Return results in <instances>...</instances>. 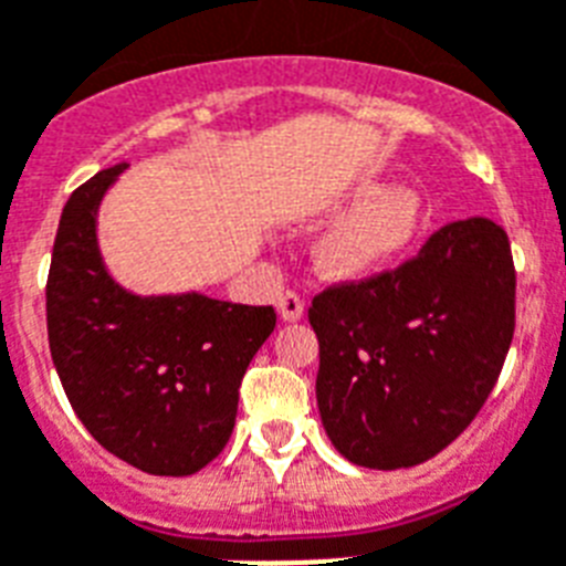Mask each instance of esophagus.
<instances>
[{
	"instance_id": "obj_1",
	"label": "esophagus",
	"mask_w": 566,
	"mask_h": 566,
	"mask_svg": "<svg viewBox=\"0 0 566 566\" xmlns=\"http://www.w3.org/2000/svg\"><path fill=\"white\" fill-rule=\"evenodd\" d=\"M277 312L283 321H301L303 317V297L297 292H283L277 297Z\"/></svg>"
}]
</instances>
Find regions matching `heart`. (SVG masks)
I'll return each mask as SVG.
<instances>
[{
  "label": "heart",
  "mask_w": 566,
  "mask_h": 566,
  "mask_svg": "<svg viewBox=\"0 0 566 566\" xmlns=\"http://www.w3.org/2000/svg\"><path fill=\"white\" fill-rule=\"evenodd\" d=\"M358 202L364 208L356 217L335 228L317 249V269L326 277L356 280L385 269L413 245L428 222L424 202L413 190L364 188Z\"/></svg>",
  "instance_id": "obj_1"
}]
</instances>
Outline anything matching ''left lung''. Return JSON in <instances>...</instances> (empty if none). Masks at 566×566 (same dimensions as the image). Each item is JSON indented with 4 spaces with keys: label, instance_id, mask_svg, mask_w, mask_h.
Listing matches in <instances>:
<instances>
[{
    "label": "left lung",
    "instance_id": "obj_1",
    "mask_svg": "<svg viewBox=\"0 0 566 566\" xmlns=\"http://www.w3.org/2000/svg\"><path fill=\"white\" fill-rule=\"evenodd\" d=\"M317 410L364 469L431 460L478 417L515 335L512 245L492 219L431 233L419 254L312 297Z\"/></svg>",
    "mask_w": 566,
    "mask_h": 566
}]
</instances>
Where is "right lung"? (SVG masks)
Masks as SVG:
<instances>
[{"mask_svg":"<svg viewBox=\"0 0 566 566\" xmlns=\"http://www.w3.org/2000/svg\"><path fill=\"white\" fill-rule=\"evenodd\" d=\"M124 167L92 176L63 208L45 283L51 361L109 454L156 478H185L226 448L242 376L277 315L196 292L120 289L97 251L95 217Z\"/></svg>","mask_w":566,"mask_h":566,"instance_id":"right-lung-1","label":"right lung"}]
</instances>
